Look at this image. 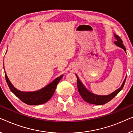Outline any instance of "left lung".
Masks as SVG:
<instances>
[{"mask_svg": "<svg viewBox=\"0 0 133 133\" xmlns=\"http://www.w3.org/2000/svg\"><path fill=\"white\" fill-rule=\"evenodd\" d=\"M114 36L115 37V38L116 39V40H117L116 41H115L114 43H115L118 46L123 49L126 52V49L125 48L124 45L122 44V39H121V37L119 36L116 35V34H114ZM76 76L77 80H78L77 84H78V91L79 92V94H80L81 96L82 97V98L84 99V100L86 102L88 103L96 105L104 104L109 102V101H110L112 99L114 98L122 90V89L123 88L127 78L126 76L125 79H124V82L122 83L121 87L119 89H118V90H116L115 91L112 92V94L108 95V96H98V95H96L93 94L92 92L88 91L87 90L85 87L83 85L82 82H81L80 80H79V79L77 75Z\"/></svg>", "mask_w": 133, "mask_h": 133, "instance_id": "1", "label": "left lung"}]
</instances>
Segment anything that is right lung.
I'll use <instances>...</instances> for the list:
<instances>
[{
  "mask_svg": "<svg viewBox=\"0 0 133 133\" xmlns=\"http://www.w3.org/2000/svg\"><path fill=\"white\" fill-rule=\"evenodd\" d=\"M5 76L10 90L18 98L20 99L24 103L28 105H38L45 103L52 97L57 84L60 82L61 79L63 78V75H61L60 77L55 79L51 84H48L43 88L34 92H23L18 90L10 82L6 73H5Z\"/></svg>",
  "mask_w": 133,
  "mask_h": 133,
  "instance_id": "obj_1",
  "label": "right lung"
}]
</instances>
